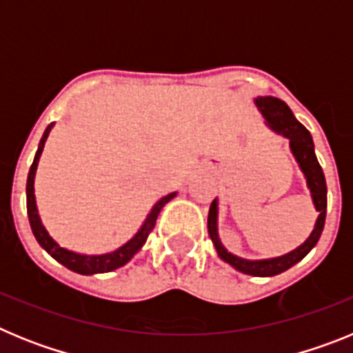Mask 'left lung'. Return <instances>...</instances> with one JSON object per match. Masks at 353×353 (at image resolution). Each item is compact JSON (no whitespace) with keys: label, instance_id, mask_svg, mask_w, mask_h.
Returning a JSON list of instances; mask_svg holds the SVG:
<instances>
[{"label":"left lung","instance_id":"8db88e82","mask_svg":"<svg viewBox=\"0 0 353 353\" xmlns=\"http://www.w3.org/2000/svg\"><path fill=\"white\" fill-rule=\"evenodd\" d=\"M254 102H256L258 109L263 114L267 125L274 132L281 134V136L290 139L292 154L295 161L299 162L302 173H304L305 182H307L311 196H313L314 208L320 212V215H318L316 224H314V230L304 244L299 245L297 249H293L288 254H283L279 258H270V260H244V258H239L226 251V248L221 244L219 235H217V199L212 201L210 210H208V235H210L221 260L232 265L233 269L242 274H249V276L269 277L288 270L290 267L299 263L316 245L318 239L323 232V224H325L327 183L322 166L318 164V159L314 155V145L310 130L293 117L292 109L281 99H276V97H258V99H254Z\"/></svg>","mask_w":353,"mask_h":353}]
</instances>
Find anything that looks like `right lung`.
Instances as JSON below:
<instances>
[{
  "mask_svg": "<svg viewBox=\"0 0 353 353\" xmlns=\"http://www.w3.org/2000/svg\"><path fill=\"white\" fill-rule=\"evenodd\" d=\"M52 129V123L43 132L42 139L39 143V150H37L35 159H33V164L30 168V173H28V182H26V207H28V219H30V226H31V232L35 235L37 242L42 245V249L51 254L58 263L65 265L68 270L72 272H77V274H83V276H92V274H104V272H111L114 269H120L130 258L143 248V244L146 242L148 239L150 232L154 230L155 226V221H157V215L159 212L162 210V207L173 199L176 196V192H171V194L164 196L154 205L152 212L148 214V217L145 219L143 226L139 228V232L132 236V239L123 244L121 248H118L117 251L113 252H108V254H97V256H88V254H77V252H72L68 249L61 248V245L56 244V240H52L49 236L48 230L43 228L42 221H40V215L39 210H37V203H35V192H33V182H35V171L37 166H39V159L42 155V150L43 145H46V139H48L49 132Z\"/></svg>",
  "mask_w": 353,
  "mask_h": 353,
  "instance_id": "right-lung-1",
  "label": "right lung"
}]
</instances>
